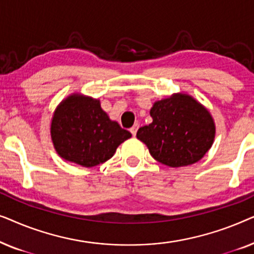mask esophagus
<instances>
[{
    "instance_id": "obj_1",
    "label": "esophagus",
    "mask_w": 254,
    "mask_h": 254,
    "mask_svg": "<svg viewBox=\"0 0 254 254\" xmlns=\"http://www.w3.org/2000/svg\"><path fill=\"white\" fill-rule=\"evenodd\" d=\"M137 129H138V125H137V124H135L134 126L130 128V133L133 134V136H135V135H136V131H137Z\"/></svg>"
}]
</instances>
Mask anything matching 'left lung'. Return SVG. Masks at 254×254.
<instances>
[{
    "label": "left lung",
    "mask_w": 254,
    "mask_h": 254,
    "mask_svg": "<svg viewBox=\"0 0 254 254\" xmlns=\"http://www.w3.org/2000/svg\"><path fill=\"white\" fill-rule=\"evenodd\" d=\"M152 123L136 137L156 161L171 168L199 162L214 143L216 126L209 111L189 93L177 92L154 103Z\"/></svg>",
    "instance_id": "8db88e82"
}]
</instances>
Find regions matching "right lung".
I'll use <instances>...</instances> for the list:
<instances>
[{
  "instance_id": "right-lung-1",
  "label": "right lung",
  "mask_w": 254,
  "mask_h": 254,
  "mask_svg": "<svg viewBox=\"0 0 254 254\" xmlns=\"http://www.w3.org/2000/svg\"><path fill=\"white\" fill-rule=\"evenodd\" d=\"M131 134L111 120L100 100L74 92L59 104L51 121L55 151L64 161L92 168L109 159Z\"/></svg>"
}]
</instances>
